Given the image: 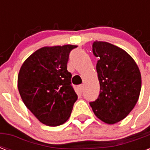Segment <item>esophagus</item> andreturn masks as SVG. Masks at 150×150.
<instances>
[{
    "mask_svg": "<svg viewBox=\"0 0 150 150\" xmlns=\"http://www.w3.org/2000/svg\"><path fill=\"white\" fill-rule=\"evenodd\" d=\"M79 88L81 93H82V91H83V88H84V86H83V85H80L79 86Z\"/></svg>",
    "mask_w": 150,
    "mask_h": 150,
    "instance_id": "esophagus-1",
    "label": "esophagus"
}]
</instances>
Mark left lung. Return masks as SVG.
<instances>
[{"instance_id":"left-lung-1","label":"left lung","mask_w":150,"mask_h":150,"mask_svg":"<svg viewBox=\"0 0 150 150\" xmlns=\"http://www.w3.org/2000/svg\"><path fill=\"white\" fill-rule=\"evenodd\" d=\"M93 53L98 57V98L89 104L94 114L112 125L128 116L139 97L142 79L139 68L126 51L111 43L95 41Z\"/></svg>"}]
</instances>
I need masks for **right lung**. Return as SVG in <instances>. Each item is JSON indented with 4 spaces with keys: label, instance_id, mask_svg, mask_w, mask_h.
I'll return each mask as SVG.
<instances>
[{
    "label": "right lung",
    "instance_id": "right-lung-1",
    "mask_svg": "<svg viewBox=\"0 0 150 150\" xmlns=\"http://www.w3.org/2000/svg\"><path fill=\"white\" fill-rule=\"evenodd\" d=\"M74 45L44 47L22 64L18 75V89L25 105L34 116L48 126L68 121L78 96L67 70Z\"/></svg>",
    "mask_w": 150,
    "mask_h": 150
}]
</instances>
